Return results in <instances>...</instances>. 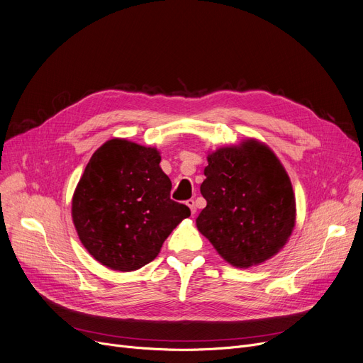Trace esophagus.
I'll return each instance as SVG.
<instances>
[{"label": "esophagus", "instance_id": "esophagus-1", "mask_svg": "<svg viewBox=\"0 0 363 363\" xmlns=\"http://www.w3.org/2000/svg\"><path fill=\"white\" fill-rule=\"evenodd\" d=\"M185 203H186V206L189 207V211H191V213L194 215V213H196V211H197V208H196V201H194L193 199H189V200H186Z\"/></svg>", "mask_w": 363, "mask_h": 363}]
</instances>
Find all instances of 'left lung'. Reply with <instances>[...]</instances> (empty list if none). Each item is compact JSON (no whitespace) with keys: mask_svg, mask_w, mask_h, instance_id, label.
Instances as JSON below:
<instances>
[{"mask_svg":"<svg viewBox=\"0 0 363 363\" xmlns=\"http://www.w3.org/2000/svg\"><path fill=\"white\" fill-rule=\"evenodd\" d=\"M200 191L207 206L199 231L237 268L275 256L296 223L291 181L274 151L257 140L222 147L207 156Z\"/></svg>","mask_w":363,"mask_h":363,"instance_id":"obj_1","label":"left lung"}]
</instances>
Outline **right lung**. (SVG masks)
Listing matches in <instances>:
<instances>
[{
	"label": "right lung",
	"instance_id": "obj_1",
	"mask_svg": "<svg viewBox=\"0 0 363 363\" xmlns=\"http://www.w3.org/2000/svg\"><path fill=\"white\" fill-rule=\"evenodd\" d=\"M160 152L122 138L89 159L72 199V218L88 253L113 271L155 260L169 234L191 215L170 199Z\"/></svg>",
	"mask_w": 363,
	"mask_h": 363
}]
</instances>
